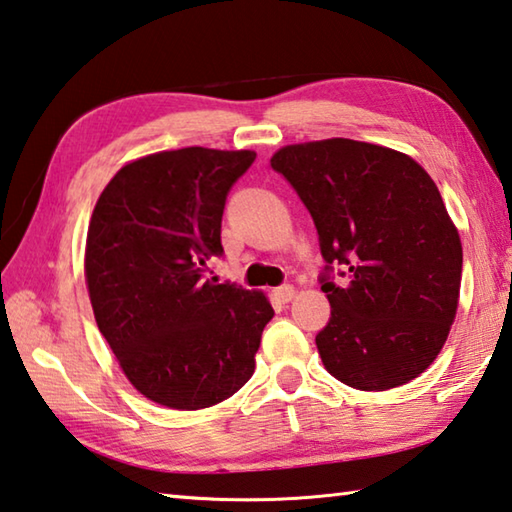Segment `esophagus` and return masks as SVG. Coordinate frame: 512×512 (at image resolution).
Returning a JSON list of instances; mask_svg holds the SVG:
<instances>
[{
  "label": "esophagus",
  "instance_id": "1",
  "mask_svg": "<svg viewBox=\"0 0 512 512\" xmlns=\"http://www.w3.org/2000/svg\"><path fill=\"white\" fill-rule=\"evenodd\" d=\"M275 297H277V300H280V302H291L293 300V297H295V286H291V284H284V286H277L275 288Z\"/></svg>",
  "mask_w": 512,
  "mask_h": 512
}]
</instances>
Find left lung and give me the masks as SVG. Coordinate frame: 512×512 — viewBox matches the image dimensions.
Masks as SVG:
<instances>
[{
  "label": "left lung",
  "instance_id": "8db88e82",
  "mask_svg": "<svg viewBox=\"0 0 512 512\" xmlns=\"http://www.w3.org/2000/svg\"><path fill=\"white\" fill-rule=\"evenodd\" d=\"M271 165L311 212L324 262L349 271L347 286L322 277L324 369L362 392L421 376L457 318L463 264L432 176L412 156L351 138L284 145Z\"/></svg>",
  "mask_w": 512,
  "mask_h": 512
}]
</instances>
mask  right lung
<instances>
[{
  "label": "right lung",
  "mask_w": 512,
  "mask_h": 512,
  "mask_svg": "<svg viewBox=\"0 0 512 512\" xmlns=\"http://www.w3.org/2000/svg\"><path fill=\"white\" fill-rule=\"evenodd\" d=\"M253 150L183 147L141 156L96 201L85 280L123 374L170 410L226 401L255 371L273 306L262 291L206 280L221 255L226 197Z\"/></svg>",
  "instance_id": "1"
}]
</instances>
